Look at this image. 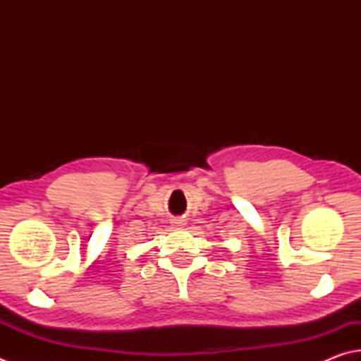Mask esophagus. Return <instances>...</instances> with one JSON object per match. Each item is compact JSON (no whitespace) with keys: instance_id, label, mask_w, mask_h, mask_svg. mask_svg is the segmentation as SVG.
I'll return each mask as SVG.
<instances>
[{"instance_id":"1","label":"esophagus","mask_w":361,"mask_h":361,"mask_svg":"<svg viewBox=\"0 0 361 361\" xmlns=\"http://www.w3.org/2000/svg\"><path fill=\"white\" fill-rule=\"evenodd\" d=\"M176 224H179V226H180V224H182V221H176Z\"/></svg>"}]
</instances>
